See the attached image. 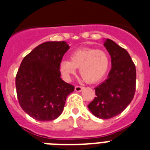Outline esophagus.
<instances>
[{"mask_svg": "<svg viewBox=\"0 0 150 150\" xmlns=\"http://www.w3.org/2000/svg\"><path fill=\"white\" fill-rule=\"evenodd\" d=\"M84 89L83 87L82 86H76L75 87V90L76 92H82V89Z\"/></svg>", "mask_w": 150, "mask_h": 150, "instance_id": "34e87169", "label": "esophagus"}]
</instances>
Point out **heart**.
I'll list each match as a JSON object with an SVG mask.
<instances>
[{
	"instance_id": "heart-1",
	"label": "heart",
	"mask_w": 150,
	"mask_h": 150,
	"mask_svg": "<svg viewBox=\"0 0 150 150\" xmlns=\"http://www.w3.org/2000/svg\"><path fill=\"white\" fill-rule=\"evenodd\" d=\"M110 58L107 52L94 48H81L71 54V61L64 60L60 63V71L65 79L75 75L79 68L82 79L87 83H95L107 74Z\"/></svg>"
}]
</instances>
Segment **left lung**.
I'll return each instance as SVG.
<instances>
[{
	"label": "left lung",
	"mask_w": 150,
	"mask_h": 150,
	"mask_svg": "<svg viewBox=\"0 0 150 150\" xmlns=\"http://www.w3.org/2000/svg\"><path fill=\"white\" fill-rule=\"evenodd\" d=\"M103 45L111 57L107 79L95 88L96 97L88 108L96 117L109 119L118 115L132 102L135 92V66L128 51L107 39Z\"/></svg>",
	"instance_id": "1"
}]
</instances>
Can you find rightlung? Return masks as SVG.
I'll return each instance as SVG.
<instances>
[{"mask_svg": "<svg viewBox=\"0 0 150 150\" xmlns=\"http://www.w3.org/2000/svg\"><path fill=\"white\" fill-rule=\"evenodd\" d=\"M70 48L64 41L46 42L22 60L15 78L22 110L40 121H53L63 111L67 96L75 87L61 79L60 63Z\"/></svg>", "mask_w": 150, "mask_h": 150, "instance_id": "obj_1", "label": "right lung"}]
</instances>
